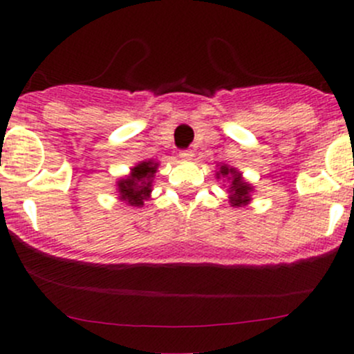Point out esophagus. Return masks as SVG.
<instances>
[{
  "label": "esophagus",
  "instance_id": "obj_1",
  "mask_svg": "<svg viewBox=\"0 0 354 354\" xmlns=\"http://www.w3.org/2000/svg\"><path fill=\"white\" fill-rule=\"evenodd\" d=\"M180 158L181 160H191V158H193V151H191V149H181L180 151Z\"/></svg>",
  "mask_w": 354,
  "mask_h": 354
}]
</instances>
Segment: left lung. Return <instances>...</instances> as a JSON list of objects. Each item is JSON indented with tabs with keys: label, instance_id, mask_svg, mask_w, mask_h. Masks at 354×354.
Returning <instances> with one entry per match:
<instances>
[{
	"label": "left lung",
	"instance_id": "obj_1",
	"mask_svg": "<svg viewBox=\"0 0 354 354\" xmlns=\"http://www.w3.org/2000/svg\"><path fill=\"white\" fill-rule=\"evenodd\" d=\"M216 178H226L230 181V203L234 208H239V206H246L248 203L251 201V191H253V186L250 183L243 180L241 173L238 169L230 168L228 165H221L216 171Z\"/></svg>",
	"mask_w": 354,
	"mask_h": 354
}]
</instances>
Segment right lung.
Listing matches in <instances>:
<instances>
[{
    "label": "right lung",
    "instance_id": "1",
    "mask_svg": "<svg viewBox=\"0 0 354 354\" xmlns=\"http://www.w3.org/2000/svg\"><path fill=\"white\" fill-rule=\"evenodd\" d=\"M158 163L153 160L140 161L131 173L116 183L120 200L128 206H143L145 201L151 196V186Z\"/></svg>",
    "mask_w": 354,
    "mask_h": 354
}]
</instances>
